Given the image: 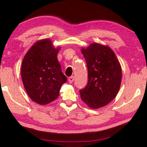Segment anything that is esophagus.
<instances>
[{
    "label": "esophagus",
    "mask_w": 147,
    "mask_h": 147,
    "mask_svg": "<svg viewBox=\"0 0 147 147\" xmlns=\"http://www.w3.org/2000/svg\"><path fill=\"white\" fill-rule=\"evenodd\" d=\"M68 80H69V82L70 83V84H72L73 82V81H74V76H70V77H69V79H68Z\"/></svg>",
    "instance_id": "esophagus-1"
}]
</instances>
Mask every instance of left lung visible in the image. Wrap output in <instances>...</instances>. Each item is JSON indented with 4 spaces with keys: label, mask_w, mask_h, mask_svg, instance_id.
Wrapping results in <instances>:
<instances>
[{
    "label": "left lung",
    "mask_w": 147,
    "mask_h": 147,
    "mask_svg": "<svg viewBox=\"0 0 147 147\" xmlns=\"http://www.w3.org/2000/svg\"><path fill=\"white\" fill-rule=\"evenodd\" d=\"M88 72L86 86L80 90L82 100L90 108H99L114 98L121 86L122 70L109 47L92 43L82 49Z\"/></svg>",
    "instance_id": "obj_1"
}]
</instances>
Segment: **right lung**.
<instances>
[{
  "label": "right lung",
  "mask_w": 147,
  "mask_h": 147,
  "mask_svg": "<svg viewBox=\"0 0 147 147\" xmlns=\"http://www.w3.org/2000/svg\"><path fill=\"white\" fill-rule=\"evenodd\" d=\"M59 49L54 48L50 39H42L31 47L22 62L25 90L32 100L41 105L58 98L62 84L67 82L57 58Z\"/></svg>",
  "instance_id": "1"
}]
</instances>
